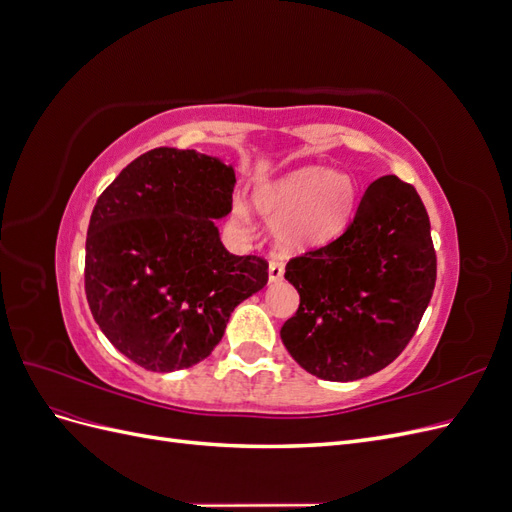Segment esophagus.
<instances>
[{
    "mask_svg": "<svg viewBox=\"0 0 512 512\" xmlns=\"http://www.w3.org/2000/svg\"><path fill=\"white\" fill-rule=\"evenodd\" d=\"M282 277H284V265L280 260H271L269 262V282L277 284V282H282Z\"/></svg>",
    "mask_w": 512,
    "mask_h": 512,
    "instance_id": "34e87169",
    "label": "esophagus"
}]
</instances>
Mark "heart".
Masks as SVG:
<instances>
[{
  "instance_id": "obj_1",
  "label": "heart",
  "mask_w": 512,
  "mask_h": 512,
  "mask_svg": "<svg viewBox=\"0 0 512 512\" xmlns=\"http://www.w3.org/2000/svg\"><path fill=\"white\" fill-rule=\"evenodd\" d=\"M354 200L348 175L324 166H303L269 181L254 192V205L273 226L275 241L286 252H307L329 243L342 230ZM241 226L250 209L241 200L232 207Z\"/></svg>"
}]
</instances>
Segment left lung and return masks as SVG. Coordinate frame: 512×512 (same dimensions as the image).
Masks as SVG:
<instances>
[{
	"instance_id": "left-lung-1",
	"label": "left lung",
	"mask_w": 512,
	"mask_h": 512,
	"mask_svg": "<svg viewBox=\"0 0 512 512\" xmlns=\"http://www.w3.org/2000/svg\"><path fill=\"white\" fill-rule=\"evenodd\" d=\"M297 314L280 331L309 374L350 382L376 374L408 346L436 286L429 215L395 175L365 190L342 237L292 258Z\"/></svg>"
}]
</instances>
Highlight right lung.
I'll return each instance as SVG.
<instances>
[{
    "label": "right lung",
    "mask_w": 512,
    "mask_h": 512,
    "mask_svg": "<svg viewBox=\"0 0 512 512\" xmlns=\"http://www.w3.org/2000/svg\"><path fill=\"white\" fill-rule=\"evenodd\" d=\"M235 168L158 147L98 198L85 243V292L100 331L149 371L200 363L241 301L267 286L260 256H235L215 220L232 211Z\"/></svg>",
    "instance_id": "obj_1"
}]
</instances>
